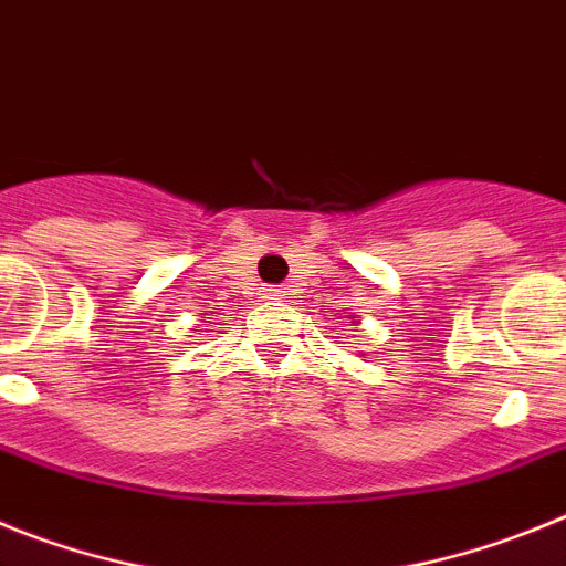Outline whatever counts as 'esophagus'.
I'll return each instance as SVG.
<instances>
[{
    "label": "esophagus",
    "instance_id": "34e87169",
    "mask_svg": "<svg viewBox=\"0 0 566 566\" xmlns=\"http://www.w3.org/2000/svg\"><path fill=\"white\" fill-rule=\"evenodd\" d=\"M266 297L269 300H283V292H280V289H266Z\"/></svg>",
    "mask_w": 566,
    "mask_h": 566
}]
</instances>
